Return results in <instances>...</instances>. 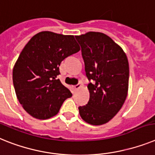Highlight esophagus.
I'll return each mask as SVG.
<instances>
[{"label": "esophagus", "instance_id": "34e87169", "mask_svg": "<svg viewBox=\"0 0 155 155\" xmlns=\"http://www.w3.org/2000/svg\"><path fill=\"white\" fill-rule=\"evenodd\" d=\"M81 86H82L81 84H76V85L74 86V89H75V90H79L80 87H81Z\"/></svg>", "mask_w": 155, "mask_h": 155}]
</instances>
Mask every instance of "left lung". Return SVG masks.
I'll list each match as a JSON object with an SVG mask.
<instances>
[{
    "mask_svg": "<svg viewBox=\"0 0 155 155\" xmlns=\"http://www.w3.org/2000/svg\"><path fill=\"white\" fill-rule=\"evenodd\" d=\"M81 46L89 81V102L80 106V115L92 125L109 122L121 109L128 90L129 65L125 53L108 35L87 32L75 36Z\"/></svg>",
    "mask_w": 155,
    "mask_h": 155,
    "instance_id": "8db88e82",
    "label": "left lung"
}]
</instances>
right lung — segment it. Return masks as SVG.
I'll return each instance as SVG.
<instances>
[{
	"instance_id": "1",
	"label": "right lung",
	"mask_w": 155,
	"mask_h": 155,
	"mask_svg": "<svg viewBox=\"0 0 155 155\" xmlns=\"http://www.w3.org/2000/svg\"><path fill=\"white\" fill-rule=\"evenodd\" d=\"M80 50L73 35L51 31L39 32L27 42L14 65L12 80L19 103L30 115L49 119L72 96L57 76L62 61Z\"/></svg>"
}]
</instances>
